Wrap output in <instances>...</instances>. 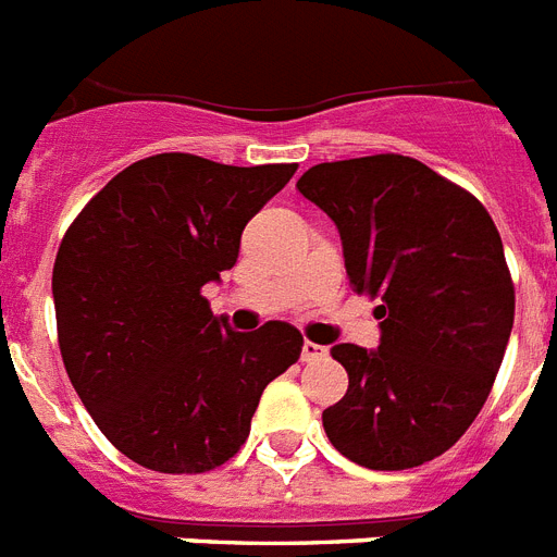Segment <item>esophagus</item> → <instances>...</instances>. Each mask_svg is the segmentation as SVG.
<instances>
[{
  "label": "esophagus",
  "mask_w": 557,
  "mask_h": 557,
  "mask_svg": "<svg viewBox=\"0 0 557 557\" xmlns=\"http://www.w3.org/2000/svg\"><path fill=\"white\" fill-rule=\"evenodd\" d=\"M325 355H329L325 346H318V343H311V341L302 343V351H300L302 363H318V360H325Z\"/></svg>",
  "instance_id": "1"
}]
</instances>
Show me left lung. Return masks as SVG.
I'll return each instance as SVG.
<instances>
[{
    "mask_svg": "<svg viewBox=\"0 0 557 557\" xmlns=\"http://www.w3.org/2000/svg\"><path fill=\"white\" fill-rule=\"evenodd\" d=\"M297 191L332 216L357 294L377 297L381 346H334L349 372L323 411L332 446L366 469L437 458L492 392L515 320V283L483 202L404 153L320 162Z\"/></svg>",
    "mask_w": 557,
    "mask_h": 557,
    "instance_id": "left-lung-1",
    "label": "left lung"
}]
</instances>
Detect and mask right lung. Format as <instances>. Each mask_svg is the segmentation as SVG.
Listing matches in <instances>:
<instances>
[{"label":"right lung","mask_w":557,"mask_h":557,"mask_svg":"<svg viewBox=\"0 0 557 557\" xmlns=\"http://www.w3.org/2000/svg\"><path fill=\"white\" fill-rule=\"evenodd\" d=\"M294 171L297 162L239 169L153 153L67 225L53 263L62 363L99 432L139 467H223L246 443L263 388L297 363L294 325L232 332L202 297Z\"/></svg>","instance_id":"obj_1"}]
</instances>
